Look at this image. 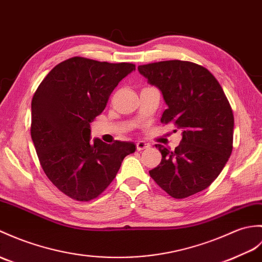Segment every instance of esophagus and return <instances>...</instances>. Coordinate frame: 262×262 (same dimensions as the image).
I'll return each instance as SVG.
<instances>
[{
  "label": "esophagus",
  "mask_w": 262,
  "mask_h": 262,
  "mask_svg": "<svg viewBox=\"0 0 262 262\" xmlns=\"http://www.w3.org/2000/svg\"><path fill=\"white\" fill-rule=\"evenodd\" d=\"M150 147V145L148 143H145V142H138L136 143V148L137 150H143V149H147Z\"/></svg>",
  "instance_id": "obj_1"
}]
</instances>
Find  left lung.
I'll return each instance as SVG.
<instances>
[{
    "label": "left lung",
    "mask_w": 262,
    "mask_h": 262,
    "mask_svg": "<svg viewBox=\"0 0 262 262\" xmlns=\"http://www.w3.org/2000/svg\"><path fill=\"white\" fill-rule=\"evenodd\" d=\"M138 71L162 91L167 105L162 123L182 129L174 150L155 145L162 161L150 169V178L175 199L205 190L226 166L233 147V113L222 87L208 69L190 61L143 64Z\"/></svg>",
    "instance_id": "obj_1"
}]
</instances>
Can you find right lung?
<instances>
[{"mask_svg":"<svg viewBox=\"0 0 262 262\" xmlns=\"http://www.w3.org/2000/svg\"><path fill=\"white\" fill-rule=\"evenodd\" d=\"M128 62L74 57L60 62L39 84L31 102V137L42 168L54 186L77 201L99 196L135 151L130 142H90V123L105 109Z\"/></svg>","mask_w":262,"mask_h":262,"instance_id":"add662e5","label":"right lung"}]
</instances>
